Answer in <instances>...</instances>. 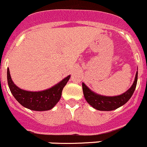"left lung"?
Returning a JSON list of instances; mask_svg holds the SVG:
<instances>
[{"label": "left lung", "mask_w": 147, "mask_h": 147, "mask_svg": "<svg viewBox=\"0 0 147 147\" xmlns=\"http://www.w3.org/2000/svg\"><path fill=\"white\" fill-rule=\"evenodd\" d=\"M138 80V72H136L135 80L133 85L126 92L119 96H106L102 95L97 94L89 89L84 83H82L83 92L86 100L89 105H92L94 108L99 111H113L119 108L121 105H125V103L130 99L133 95Z\"/></svg>", "instance_id": "left-lung-1"}]
</instances>
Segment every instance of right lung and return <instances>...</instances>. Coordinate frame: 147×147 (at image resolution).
Segmentation results:
<instances>
[{"instance_id":"add662e5","label":"right lung","mask_w":147,"mask_h":147,"mask_svg":"<svg viewBox=\"0 0 147 147\" xmlns=\"http://www.w3.org/2000/svg\"><path fill=\"white\" fill-rule=\"evenodd\" d=\"M70 75H68L56 85L41 92H28L18 88L12 81L7 69V80L9 89L14 98L23 107L32 111H43L51 110L57 104L61 96L62 90L65 86Z\"/></svg>"}]
</instances>
